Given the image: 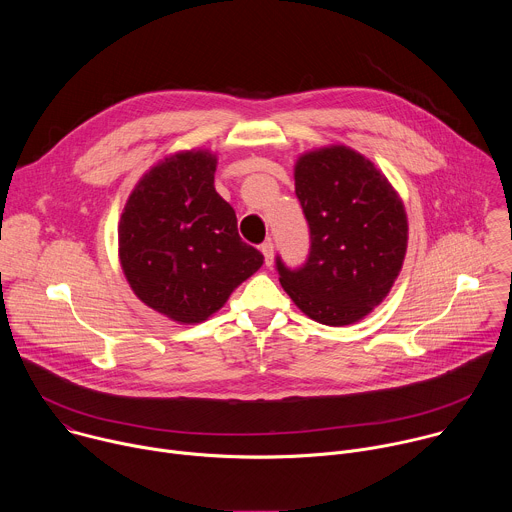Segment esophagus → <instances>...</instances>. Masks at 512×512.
Returning a JSON list of instances; mask_svg holds the SVG:
<instances>
[{
    "mask_svg": "<svg viewBox=\"0 0 512 512\" xmlns=\"http://www.w3.org/2000/svg\"><path fill=\"white\" fill-rule=\"evenodd\" d=\"M261 253H263V257H265V265L271 267V265H273V243H271V241H265V243L261 245Z\"/></svg>",
    "mask_w": 512,
    "mask_h": 512,
    "instance_id": "esophagus-1",
    "label": "esophagus"
}]
</instances>
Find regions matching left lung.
Wrapping results in <instances>:
<instances>
[{
    "mask_svg": "<svg viewBox=\"0 0 512 512\" xmlns=\"http://www.w3.org/2000/svg\"><path fill=\"white\" fill-rule=\"evenodd\" d=\"M294 180L312 241L300 269H287L277 257L281 287L308 318L354 324L387 298L403 267L409 237L403 200L348 145L302 154Z\"/></svg>",
    "mask_w": 512,
    "mask_h": 512,
    "instance_id": "8db88e82",
    "label": "left lung"
}]
</instances>
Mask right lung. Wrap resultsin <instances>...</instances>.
Instances as JSON below:
<instances>
[{
	"label": "right lung",
	"instance_id": "1",
	"mask_svg": "<svg viewBox=\"0 0 512 512\" xmlns=\"http://www.w3.org/2000/svg\"><path fill=\"white\" fill-rule=\"evenodd\" d=\"M216 154L186 150L145 172L119 218V261L133 294L178 324L221 310L261 265L214 190Z\"/></svg>",
	"mask_w": 512,
	"mask_h": 512
}]
</instances>
